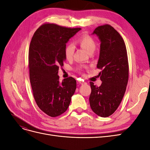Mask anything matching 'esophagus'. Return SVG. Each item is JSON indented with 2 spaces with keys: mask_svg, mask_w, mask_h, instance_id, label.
Returning <instances> with one entry per match:
<instances>
[{
  "mask_svg": "<svg viewBox=\"0 0 150 150\" xmlns=\"http://www.w3.org/2000/svg\"><path fill=\"white\" fill-rule=\"evenodd\" d=\"M79 83L81 84H82V85L86 84V82H84V81H79Z\"/></svg>",
  "mask_w": 150,
  "mask_h": 150,
  "instance_id": "34e87169",
  "label": "esophagus"
}]
</instances>
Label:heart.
<instances>
[{
  "label": "heart",
  "instance_id": "obj_1",
  "mask_svg": "<svg viewBox=\"0 0 150 150\" xmlns=\"http://www.w3.org/2000/svg\"><path fill=\"white\" fill-rule=\"evenodd\" d=\"M77 42L80 45V46L83 48L89 54L93 53L96 47V42L91 36L88 35H83L79 38ZM75 51V46L74 44L69 43L66 45L64 49L65 57L67 59H71L73 57Z\"/></svg>",
  "mask_w": 150,
  "mask_h": 150
}]
</instances>
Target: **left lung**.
Listing matches in <instances>:
<instances>
[{
	"label": "left lung",
	"mask_w": 150,
	"mask_h": 150,
	"mask_svg": "<svg viewBox=\"0 0 150 150\" xmlns=\"http://www.w3.org/2000/svg\"><path fill=\"white\" fill-rule=\"evenodd\" d=\"M92 34L100 40V52L97 67L102 84L97 87L91 82V108L97 115L111 116L118 108L126 91L128 81L129 66L123 39L112 26L98 27Z\"/></svg>",
	"instance_id": "left-lung-1"
}]
</instances>
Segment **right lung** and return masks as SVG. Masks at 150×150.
Listing matches in <instances>:
<instances>
[{"mask_svg": "<svg viewBox=\"0 0 150 150\" xmlns=\"http://www.w3.org/2000/svg\"><path fill=\"white\" fill-rule=\"evenodd\" d=\"M81 29L45 24L31 39L29 51L31 87L37 105L49 116L64 113L76 91L75 79L69 77L61 83L57 74L59 67L66 59V43Z\"/></svg>", "mask_w": 150, "mask_h": 150, "instance_id": "obj_1", "label": "right lung"}]
</instances>
